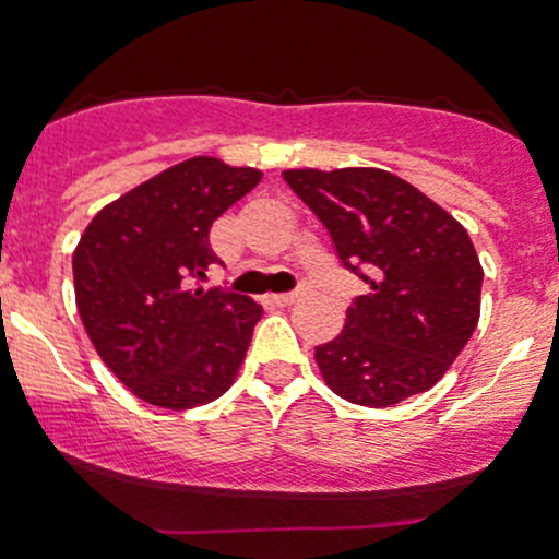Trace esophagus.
<instances>
[{"instance_id": "1", "label": "esophagus", "mask_w": 559, "mask_h": 559, "mask_svg": "<svg viewBox=\"0 0 559 559\" xmlns=\"http://www.w3.org/2000/svg\"><path fill=\"white\" fill-rule=\"evenodd\" d=\"M299 297L301 294H275V297H271V301L273 305H278V307H286V305H294V301H299Z\"/></svg>"}]
</instances>
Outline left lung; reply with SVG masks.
<instances>
[{"label":"left lung","instance_id":"left-lung-1","mask_svg":"<svg viewBox=\"0 0 559 559\" xmlns=\"http://www.w3.org/2000/svg\"><path fill=\"white\" fill-rule=\"evenodd\" d=\"M284 178L329 228L342 265L368 284L342 333L316 346L320 376L365 407L431 389L478 325L484 267L467 230L394 173L305 168Z\"/></svg>","mask_w":559,"mask_h":559}]
</instances>
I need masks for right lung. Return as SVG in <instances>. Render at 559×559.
Masks as SVG:
<instances>
[{"mask_svg":"<svg viewBox=\"0 0 559 559\" xmlns=\"http://www.w3.org/2000/svg\"><path fill=\"white\" fill-rule=\"evenodd\" d=\"M254 168L191 157L94 215L73 252L75 305L94 349L139 400L191 409L239 373L258 301L191 286L217 260L210 228L260 183Z\"/></svg>","mask_w":559,"mask_h":559,"instance_id":"1","label":"right lung"}]
</instances>
